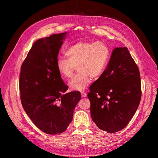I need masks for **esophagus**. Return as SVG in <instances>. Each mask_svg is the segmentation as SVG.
<instances>
[{
  "label": "esophagus",
  "mask_w": 158,
  "mask_h": 158,
  "mask_svg": "<svg viewBox=\"0 0 158 158\" xmlns=\"http://www.w3.org/2000/svg\"><path fill=\"white\" fill-rule=\"evenodd\" d=\"M81 96H82V97H86V93L85 91H82V92H81Z\"/></svg>",
  "instance_id": "1"
}]
</instances>
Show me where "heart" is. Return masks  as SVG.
<instances>
[{"mask_svg": "<svg viewBox=\"0 0 158 158\" xmlns=\"http://www.w3.org/2000/svg\"><path fill=\"white\" fill-rule=\"evenodd\" d=\"M68 59L58 58L57 69L65 79H69L77 66L78 73L69 83L71 89L83 90L92 81V77H100L104 72L110 57V49L102 41H79L65 51Z\"/></svg>", "mask_w": 158, "mask_h": 158, "instance_id": "obj_1", "label": "heart"}]
</instances>
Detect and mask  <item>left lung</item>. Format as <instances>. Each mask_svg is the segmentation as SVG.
Segmentation results:
<instances>
[{
	"instance_id": "left-lung-1",
	"label": "left lung",
	"mask_w": 158,
	"mask_h": 158,
	"mask_svg": "<svg viewBox=\"0 0 158 158\" xmlns=\"http://www.w3.org/2000/svg\"><path fill=\"white\" fill-rule=\"evenodd\" d=\"M89 89L91 118L96 126L110 133L124 129L142 94L139 69L127 48L113 50L106 69Z\"/></svg>"
}]
</instances>
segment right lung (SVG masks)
Returning <instances> with one entry per match:
<instances>
[{"mask_svg":"<svg viewBox=\"0 0 158 158\" xmlns=\"http://www.w3.org/2000/svg\"><path fill=\"white\" fill-rule=\"evenodd\" d=\"M65 34H54L35 41L20 72L23 108L33 123L48 135L60 134L67 129L81 98L79 91L65 93L68 86L56 67Z\"/></svg>","mask_w":158,"mask_h":158,"instance_id":"obj_1","label":"right lung"}]
</instances>
